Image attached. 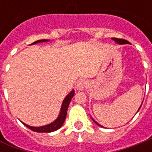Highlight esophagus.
I'll return each instance as SVG.
<instances>
[{"label": "esophagus", "mask_w": 152, "mask_h": 152, "mask_svg": "<svg viewBox=\"0 0 152 152\" xmlns=\"http://www.w3.org/2000/svg\"><path fill=\"white\" fill-rule=\"evenodd\" d=\"M86 81L83 80H80V81H78V83H76V88L77 90H80V91H82L84 89V88H85L86 86Z\"/></svg>", "instance_id": "1"}]
</instances>
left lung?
<instances>
[{"label":"left lung","mask_w":152,"mask_h":152,"mask_svg":"<svg viewBox=\"0 0 152 152\" xmlns=\"http://www.w3.org/2000/svg\"><path fill=\"white\" fill-rule=\"evenodd\" d=\"M112 39H113V40H114V41H115L116 42H117V43H119V44H126V43H129V42H128L127 40H125V39H117V38H112ZM141 106H142V104H141ZM141 106H140L139 110H140V107H141ZM139 110H138V111H139ZM93 121H94V120H93ZM95 121V124H97V125H99V126H100V127H102V125H100L99 124V123L96 122V121Z\"/></svg>","instance_id":"8db88e82"}]
</instances>
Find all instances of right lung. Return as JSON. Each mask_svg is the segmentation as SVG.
I'll return each instance as SVG.
<instances>
[{"label": "right lung", "mask_w": 152, "mask_h": 152, "mask_svg": "<svg viewBox=\"0 0 152 152\" xmlns=\"http://www.w3.org/2000/svg\"><path fill=\"white\" fill-rule=\"evenodd\" d=\"M47 40L46 39H41V40H38V41L34 42L33 43H37V42H46ZM74 90H72L71 92L69 93V95H67L65 99L63 101V103H62L61 109V113H60V115L58 116V118H57V120H55L53 122H52L50 125H45V126H41V127H32V126H30V125H27L24 123H23L25 126H27L28 129H30L32 131L37 132H53V131H56L58 129L61 127L63 123H64L65 118H66L67 115V110H68V107H69V105L70 103V101H71L72 98L73 97L74 95Z\"/></svg>", "instance_id": "obj_1"}]
</instances>
